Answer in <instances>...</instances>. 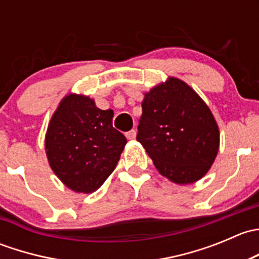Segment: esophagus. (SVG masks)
Segmentation results:
<instances>
[{"mask_svg":"<svg viewBox=\"0 0 259 259\" xmlns=\"http://www.w3.org/2000/svg\"><path fill=\"white\" fill-rule=\"evenodd\" d=\"M125 137H126L129 140H134L135 138H137V130L135 129L129 130L127 133H125Z\"/></svg>","mask_w":259,"mask_h":259,"instance_id":"esophagus-1","label":"esophagus"}]
</instances>
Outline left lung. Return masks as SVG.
Returning <instances> with one entry per match:
<instances>
[{
  "instance_id": "1",
  "label": "left lung",
  "mask_w": 259,
  "mask_h": 259,
  "mask_svg": "<svg viewBox=\"0 0 259 259\" xmlns=\"http://www.w3.org/2000/svg\"><path fill=\"white\" fill-rule=\"evenodd\" d=\"M137 140L159 173L177 184L205 176L219 149V129L207 104L184 81L169 77L145 93Z\"/></svg>"
}]
</instances>
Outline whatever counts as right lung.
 I'll return each instance as SVG.
<instances>
[{"instance_id":"right-lung-1","label":"right lung","mask_w":259,"mask_h":259,"mask_svg":"<svg viewBox=\"0 0 259 259\" xmlns=\"http://www.w3.org/2000/svg\"><path fill=\"white\" fill-rule=\"evenodd\" d=\"M113 110L69 94L49 122L45 149L57 178L77 193H93L114 171L126 138L113 126Z\"/></svg>"}]
</instances>
